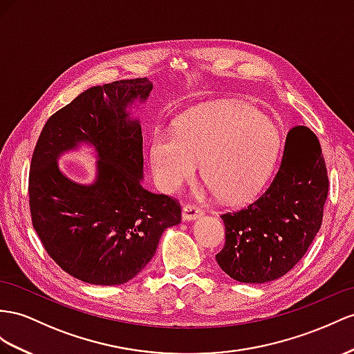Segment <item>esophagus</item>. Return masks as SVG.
<instances>
[{"instance_id": "1", "label": "esophagus", "mask_w": 354, "mask_h": 354, "mask_svg": "<svg viewBox=\"0 0 354 354\" xmlns=\"http://www.w3.org/2000/svg\"><path fill=\"white\" fill-rule=\"evenodd\" d=\"M202 215H203V211L198 209V207L194 205H185L183 207V220L184 221L197 220V218H201Z\"/></svg>"}]
</instances>
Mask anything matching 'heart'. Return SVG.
Masks as SVG:
<instances>
[{"label":"heart","mask_w":354,"mask_h":354,"mask_svg":"<svg viewBox=\"0 0 354 354\" xmlns=\"http://www.w3.org/2000/svg\"><path fill=\"white\" fill-rule=\"evenodd\" d=\"M281 136L269 118L241 103L207 104L184 115L175 130L153 133L149 166L162 193L189 183L201 162L205 192L242 203L265 187L279 156Z\"/></svg>","instance_id":"heart-1"}]
</instances>
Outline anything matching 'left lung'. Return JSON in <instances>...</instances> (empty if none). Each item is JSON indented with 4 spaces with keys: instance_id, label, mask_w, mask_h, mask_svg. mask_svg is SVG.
<instances>
[{
    "instance_id": "left-lung-1",
    "label": "left lung",
    "mask_w": 354,
    "mask_h": 354,
    "mask_svg": "<svg viewBox=\"0 0 354 354\" xmlns=\"http://www.w3.org/2000/svg\"><path fill=\"white\" fill-rule=\"evenodd\" d=\"M329 192L320 142L305 125L288 131L283 160L266 192L238 212L221 215L225 245L216 263L245 284L278 279L310 248Z\"/></svg>"
}]
</instances>
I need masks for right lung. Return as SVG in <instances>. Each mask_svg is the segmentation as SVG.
Masks as SVG:
<instances>
[{
    "label": "right lung",
    "instance_id": "obj_1",
    "mask_svg": "<svg viewBox=\"0 0 354 354\" xmlns=\"http://www.w3.org/2000/svg\"><path fill=\"white\" fill-rule=\"evenodd\" d=\"M147 77L84 91L53 113L35 145L30 169L34 229L53 261L95 286L133 279L156 254L161 234L180 223V207L145 189L142 125ZM86 146L96 158L89 185L68 178L59 158Z\"/></svg>",
    "mask_w": 354,
    "mask_h": 354
}]
</instances>
